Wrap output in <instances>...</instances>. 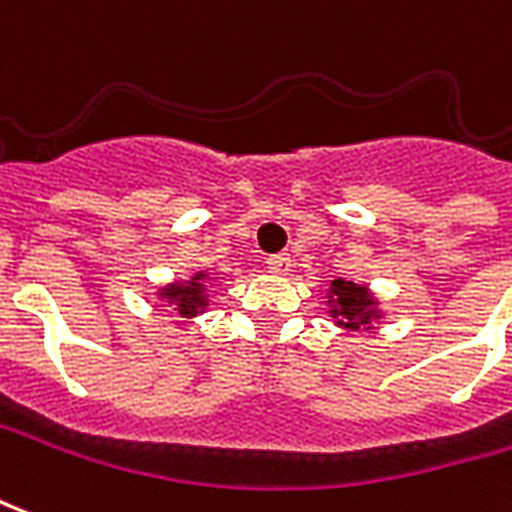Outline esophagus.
<instances>
[{
	"mask_svg": "<svg viewBox=\"0 0 512 512\" xmlns=\"http://www.w3.org/2000/svg\"><path fill=\"white\" fill-rule=\"evenodd\" d=\"M268 268H271V274H287L290 271V257L287 255H274L268 257Z\"/></svg>",
	"mask_w": 512,
	"mask_h": 512,
	"instance_id": "esophagus-1",
	"label": "esophagus"
}]
</instances>
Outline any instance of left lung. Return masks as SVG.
Wrapping results in <instances>:
<instances>
[{
    "mask_svg": "<svg viewBox=\"0 0 512 512\" xmlns=\"http://www.w3.org/2000/svg\"><path fill=\"white\" fill-rule=\"evenodd\" d=\"M325 314L344 333H374L382 323V298L369 285H358L344 276H333L325 290Z\"/></svg>",
    "mask_w": 512,
    "mask_h": 512,
    "instance_id": "8db88e82",
    "label": "left lung"
}]
</instances>
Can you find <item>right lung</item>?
<instances>
[{
    "label": "right lung",
    "instance_id": "right-lung-1",
    "mask_svg": "<svg viewBox=\"0 0 512 512\" xmlns=\"http://www.w3.org/2000/svg\"><path fill=\"white\" fill-rule=\"evenodd\" d=\"M219 282V276H211L208 268H200L195 274H189L187 279H176L168 285H160L154 290V298L160 301V306H170L176 312V328L187 331L189 320H195L200 314L208 312L211 306V293L208 287Z\"/></svg>",
    "mask_w": 512,
    "mask_h": 512
}]
</instances>
